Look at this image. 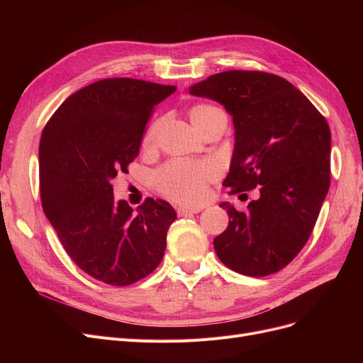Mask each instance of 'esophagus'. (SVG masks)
Returning <instances> with one entry per match:
<instances>
[{
  "label": "esophagus",
  "mask_w": 363,
  "mask_h": 363,
  "mask_svg": "<svg viewBox=\"0 0 363 363\" xmlns=\"http://www.w3.org/2000/svg\"><path fill=\"white\" fill-rule=\"evenodd\" d=\"M200 212H201V207H184V206L177 207V213H178V216H186V215H191V213H200Z\"/></svg>",
  "instance_id": "esophagus-1"
}]
</instances>
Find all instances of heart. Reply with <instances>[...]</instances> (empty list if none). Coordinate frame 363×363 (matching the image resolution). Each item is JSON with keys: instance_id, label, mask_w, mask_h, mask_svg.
<instances>
[{"instance_id": "1", "label": "heart", "mask_w": 363, "mask_h": 363, "mask_svg": "<svg viewBox=\"0 0 363 363\" xmlns=\"http://www.w3.org/2000/svg\"><path fill=\"white\" fill-rule=\"evenodd\" d=\"M218 110L216 107L199 104L189 108L188 116L194 128L199 130L211 113ZM162 121L152 122L148 128L144 147L155 145ZM216 177V169L208 162H170L162 166L155 174V184L159 191L167 199L184 204H197L206 197L207 182Z\"/></svg>"}]
</instances>
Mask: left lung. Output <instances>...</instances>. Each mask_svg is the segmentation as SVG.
<instances>
[{
    "label": "left lung",
    "instance_id": "obj_1",
    "mask_svg": "<svg viewBox=\"0 0 363 363\" xmlns=\"http://www.w3.org/2000/svg\"><path fill=\"white\" fill-rule=\"evenodd\" d=\"M233 116L235 143L231 194L260 186V197L238 212L228 201L230 223L213 240L219 260L247 277L285 268L308 242L330 188L331 132L325 118L281 76L228 70L189 86Z\"/></svg>",
    "mask_w": 363,
    "mask_h": 363
}]
</instances>
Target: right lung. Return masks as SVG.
I'll list each match as a JSON object with an SVG mask.
<instances>
[{
	"label": "right lung",
	"mask_w": 363,
	"mask_h": 363,
	"mask_svg": "<svg viewBox=\"0 0 363 363\" xmlns=\"http://www.w3.org/2000/svg\"><path fill=\"white\" fill-rule=\"evenodd\" d=\"M177 91L130 78L73 92L45 125L40 143L44 213L72 260L108 285H129L163 259L175 208L147 199L137 211L114 200L111 181L138 156L155 107Z\"/></svg>",
	"instance_id": "obj_1"
}]
</instances>
